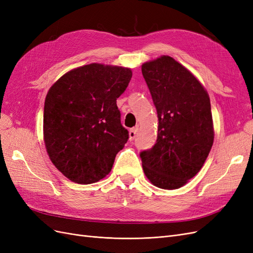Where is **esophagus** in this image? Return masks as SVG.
Segmentation results:
<instances>
[{
	"label": "esophagus",
	"mask_w": 253,
	"mask_h": 253,
	"mask_svg": "<svg viewBox=\"0 0 253 253\" xmlns=\"http://www.w3.org/2000/svg\"><path fill=\"white\" fill-rule=\"evenodd\" d=\"M137 132H138V126H135L133 128L129 129V140H134L135 137L137 135Z\"/></svg>",
	"instance_id": "esophagus-1"
}]
</instances>
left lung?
I'll list each match as a JSON object with an SVG mask.
<instances>
[{
  "label": "left lung",
  "mask_w": 253,
  "mask_h": 253,
  "mask_svg": "<svg viewBox=\"0 0 253 253\" xmlns=\"http://www.w3.org/2000/svg\"><path fill=\"white\" fill-rule=\"evenodd\" d=\"M142 76L158 117L155 144L140 152L153 185L178 189L200 172L213 144L210 98L185 66L169 56L143 63Z\"/></svg>",
  "instance_id": "1"
}]
</instances>
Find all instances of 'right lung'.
I'll return each mask as SVG.
<instances>
[{
  "label": "right lung",
  "mask_w": 253,
  "mask_h": 253,
  "mask_svg": "<svg viewBox=\"0 0 253 253\" xmlns=\"http://www.w3.org/2000/svg\"><path fill=\"white\" fill-rule=\"evenodd\" d=\"M129 68L88 64L62 76L45 98L44 142L51 163L68 179L87 185L108 175L128 139L117 98Z\"/></svg>",
  "instance_id": "right-lung-1"
}]
</instances>
